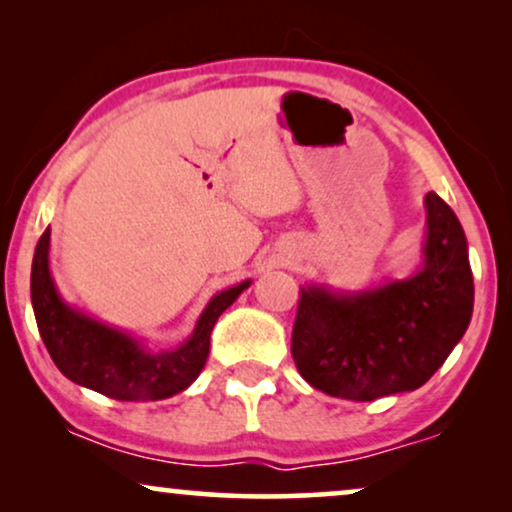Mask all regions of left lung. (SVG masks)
Returning <instances> with one entry per match:
<instances>
[{
  "instance_id": "1",
  "label": "left lung",
  "mask_w": 512,
  "mask_h": 512,
  "mask_svg": "<svg viewBox=\"0 0 512 512\" xmlns=\"http://www.w3.org/2000/svg\"><path fill=\"white\" fill-rule=\"evenodd\" d=\"M424 265L417 275L359 293L305 286L291 354L314 389L347 401L415 391L443 366L473 314L464 228L426 193Z\"/></svg>"
}]
</instances>
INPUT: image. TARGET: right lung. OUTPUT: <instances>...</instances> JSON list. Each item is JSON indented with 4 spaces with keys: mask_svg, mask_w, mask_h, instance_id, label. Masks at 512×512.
Masks as SVG:
<instances>
[{
    "mask_svg": "<svg viewBox=\"0 0 512 512\" xmlns=\"http://www.w3.org/2000/svg\"><path fill=\"white\" fill-rule=\"evenodd\" d=\"M48 247L51 228L44 230L34 249L30 279L41 340L67 380L116 401H160L191 387L207 363L209 335L216 319L251 284L247 279L216 293L184 345L172 352H149L128 333L81 314L60 298L48 268Z\"/></svg>",
    "mask_w": 512,
    "mask_h": 512,
    "instance_id": "obj_1",
    "label": "right lung"
}]
</instances>
